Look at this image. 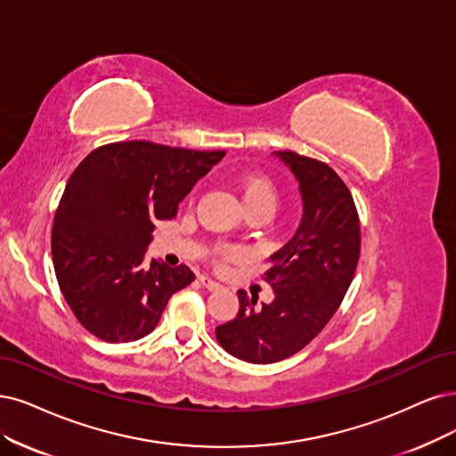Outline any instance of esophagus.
Segmentation results:
<instances>
[{
	"mask_svg": "<svg viewBox=\"0 0 456 456\" xmlns=\"http://www.w3.org/2000/svg\"><path fill=\"white\" fill-rule=\"evenodd\" d=\"M199 281L202 283V288H207L208 291L222 289V283H217L216 280H212V278H208V276H199Z\"/></svg>",
	"mask_w": 456,
	"mask_h": 456,
	"instance_id": "obj_1",
	"label": "esophagus"
}]
</instances>
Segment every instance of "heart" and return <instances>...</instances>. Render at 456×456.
<instances>
[{
	"label": "heart",
	"mask_w": 456,
	"mask_h": 456,
	"mask_svg": "<svg viewBox=\"0 0 456 456\" xmlns=\"http://www.w3.org/2000/svg\"><path fill=\"white\" fill-rule=\"evenodd\" d=\"M242 188V199H244V205L248 210H256V208H263L273 212L278 207V190L276 185L268 180L266 176H248L242 180L240 183ZM239 256V249L237 248H231V246H222L216 249V257L217 263H224L229 259H234Z\"/></svg>",
	"instance_id": "1"
}]
</instances>
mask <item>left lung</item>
<instances>
[{
  "mask_svg": "<svg viewBox=\"0 0 456 456\" xmlns=\"http://www.w3.org/2000/svg\"><path fill=\"white\" fill-rule=\"evenodd\" d=\"M298 180L305 214L295 237L271 257L265 281L271 305L239 291L237 317L216 327L227 353L246 362L271 364L306 347L338 310L361 256L357 207L344 180L327 163L276 151Z\"/></svg>",
  "mask_w": 456,
  "mask_h": 456,
  "instance_id": "8db88e82",
  "label": "left lung"
}]
</instances>
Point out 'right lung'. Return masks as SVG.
Returning a JSON list of instances; mask_svg holds the SVG:
<instances>
[{
	"mask_svg": "<svg viewBox=\"0 0 456 456\" xmlns=\"http://www.w3.org/2000/svg\"><path fill=\"white\" fill-rule=\"evenodd\" d=\"M224 150H188L150 141L95 148L80 161L54 214L53 263L63 298L99 340L133 342L159 323L168 298L195 280L185 265L151 259L159 219H171Z\"/></svg>",
	"mask_w": 456,
	"mask_h": 456,
	"instance_id": "1",
	"label": "right lung"
}]
</instances>
